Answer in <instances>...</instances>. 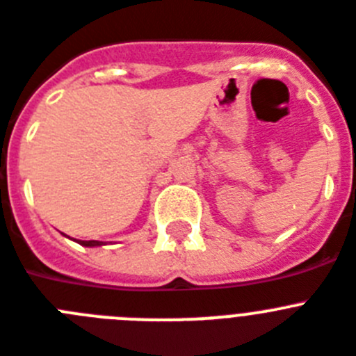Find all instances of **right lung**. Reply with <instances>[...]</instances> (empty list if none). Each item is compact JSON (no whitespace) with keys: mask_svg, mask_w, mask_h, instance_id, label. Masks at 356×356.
Wrapping results in <instances>:
<instances>
[{"mask_svg":"<svg viewBox=\"0 0 356 356\" xmlns=\"http://www.w3.org/2000/svg\"><path fill=\"white\" fill-rule=\"evenodd\" d=\"M76 241V238H74ZM76 243H79L81 246H86V248H94V246H103V243L101 241H76Z\"/></svg>","mask_w":356,"mask_h":356,"instance_id":"obj_1","label":"right lung"}]
</instances>
